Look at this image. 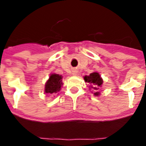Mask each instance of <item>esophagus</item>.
I'll return each mask as SVG.
<instances>
[{
    "mask_svg": "<svg viewBox=\"0 0 146 146\" xmlns=\"http://www.w3.org/2000/svg\"><path fill=\"white\" fill-rule=\"evenodd\" d=\"M73 76H76V73H73Z\"/></svg>",
    "mask_w": 146,
    "mask_h": 146,
    "instance_id": "obj_1",
    "label": "esophagus"
}]
</instances>
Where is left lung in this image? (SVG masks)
Instances as JSON below:
<instances>
[{
	"label": "left lung",
	"mask_w": 146,
	"mask_h": 146,
	"mask_svg": "<svg viewBox=\"0 0 146 146\" xmlns=\"http://www.w3.org/2000/svg\"><path fill=\"white\" fill-rule=\"evenodd\" d=\"M84 80L85 82H88V83H90V88L95 91L94 95L98 96L100 95V92H98V90H99L103 82L99 73H96V72L90 73V76H85L84 77Z\"/></svg>",
	"instance_id": "obj_1"
}]
</instances>
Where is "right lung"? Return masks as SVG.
<instances>
[{"label":"right lung","mask_w":146,"mask_h":146,"mask_svg":"<svg viewBox=\"0 0 146 146\" xmlns=\"http://www.w3.org/2000/svg\"><path fill=\"white\" fill-rule=\"evenodd\" d=\"M61 79L62 76L58 74H51L45 85L46 93L53 94L58 92L61 90V85H63Z\"/></svg>","instance_id":"obj_1"}]
</instances>
